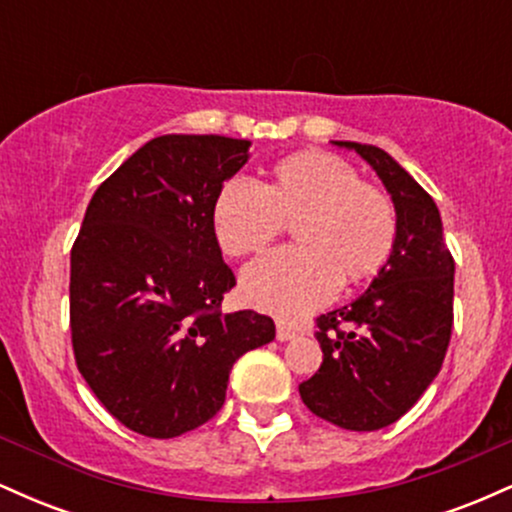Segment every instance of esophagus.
<instances>
[{"instance_id": "obj_1", "label": "esophagus", "mask_w": 512, "mask_h": 512, "mask_svg": "<svg viewBox=\"0 0 512 512\" xmlns=\"http://www.w3.org/2000/svg\"><path fill=\"white\" fill-rule=\"evenodd\" d=\"M296 334H298L296 327L286 325V322H276V339H279V342H291Z\"/></svg>"}]
</instances>
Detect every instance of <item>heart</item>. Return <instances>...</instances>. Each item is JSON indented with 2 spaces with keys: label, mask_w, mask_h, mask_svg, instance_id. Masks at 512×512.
<instances>
[{
  "label": "heart",
  "mask_w": 512,
  "mask_h": 512,
  "mask_svg": "<svg viewBox=\"0 0 512 512\" xmlns=\"http://www.w3.org/2000/svg\"><path fill=\"white\" fill-rule=\"evenodd\" d=\"M211 219L216 240L231 257L262 252L284 231V221H298L301 248L250 262L240 279L245 301L279 317H301L330 303L342 281L358 286L373 279L397 240L390 197L327 151L284 158L267 185L228 180Z\"/></svg>",
  "instance_id": "heart-1"
}]
</instances>
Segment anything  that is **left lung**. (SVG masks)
<instances>
[{"label":"left lung","mask_w":512,"mask_h":512,"mask_svg":"<svg viewBox=\"0 0 512 512\" xmlns=\"http://www.w3.org/2000/svg\"><path fill=\"white\" fill-rule=\"evenodd\" d=\"M356 151L383 180L397 216L390 260L354 303L317 317L322 366L298 385L305 407L346 431H378L414 407L443 366L455 260L431 195L387 151Z\"/></svg>","instance_id":"obj_1"}]
</instances>
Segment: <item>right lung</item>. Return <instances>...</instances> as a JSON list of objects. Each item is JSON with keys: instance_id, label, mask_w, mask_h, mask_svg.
I'll return each mask as SVG.
<instances>
[{"instance_id": "right-lung-1", "label": "right lung", "mask_w": 512, "mask_h": 512, "mask_svg": "<svg viewBox=\"0 0 512 512\" xmlns=\"http://www.w3.org/2000/svg\"><path fill=\"white\" fill-rule=\"evenodd\" d=\"M248 158V139L166 134L88 202L69 276L74 358L129 431L175 438L207 424L233 363L274 339L272 317L219 310L236 276L211 214Z\"/></svg>"}]
</instances>
